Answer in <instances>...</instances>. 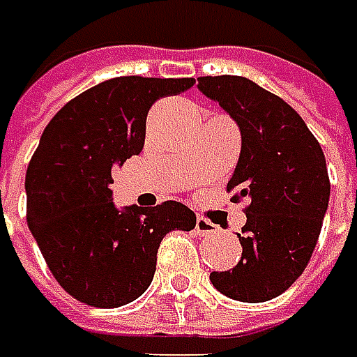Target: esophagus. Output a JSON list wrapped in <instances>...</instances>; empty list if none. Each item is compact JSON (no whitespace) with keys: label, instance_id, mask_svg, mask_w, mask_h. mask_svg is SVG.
Masks as SVG:
<instances>
[{"label":"esophagus","instance_id":"esophagus-1","mask_svg":"<svg viewBox=\"0 0 357 357\" xmlns=\"http://www.w3.org/2000/svg\"><path fill=\"white\" fill-rule=\"evenodd\" d=\"M197 233H199V235H203V237H208V235L219 233V227H217L215 223H211V221L205 219V217H199V219H197Z\"/></svg>","mask_w":357,"mask_h":357}]
</instances>
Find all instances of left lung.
I'll return each mask as SVG.
<instances>
[{
    "instance_id": "left-lung-1",
    "label": "left lung",
    "mask_w": 357,
    "mask_h": 357,
    "mask_svg": "<svg viewBox=\"0 0 357 357\" xmlns=\"http://www.w3.org/2000/svg\"><path fill=\"white\" fill-rule=\"evenodd\" d=\"M199 90L239 124L241 154L227 190L245 206L241 261L213 271L227 297L261 303L294 285L312 259L330 203L326 156L294 108L243 76H203Z\"/></svg>"
}]
</instances>
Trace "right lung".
Masks as SVG:
<instances>
[{
    "mask_svg": "<svg viewBox=\"0 0 357 357\" xmlns=\"http://www.w3.org/2000/svg\"><path fill=\"white\" fill-rule=\"evenodd\" d=\"M192 78L120 76L70 100L50 120L26 172L27 227L56 281L94 307H120L151 285L156 253L170 231H190L183 203H112V169L140 154L156 100L176 96Z\"/></svg>",
    "mask_w": 357,
    "mask_h": 357,
    "instance_id": "add662e5",
    "label": "right lung"
}]
</instances>
